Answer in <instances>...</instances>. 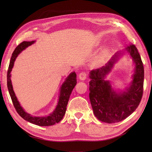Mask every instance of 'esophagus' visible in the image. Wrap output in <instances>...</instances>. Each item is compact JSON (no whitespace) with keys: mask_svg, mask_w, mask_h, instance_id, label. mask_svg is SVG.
<instances>
[{"mask_svg":"<svg viewBox=\"0 0 152 152\" xmlns=\"http://www.w3.org/2000/svg\"><path fill=\"white\" fill-rule=\"evenodd\" d=\"M79 79L81 80H86V79L87 78L86 73H85V72H81L80 73H79Z\"/></svg>","mask_w":152,"mask_h":152,"instance_id":"34e87169","label":"esophagus"}]
</instances>
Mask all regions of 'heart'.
<instances>
[{
	"instance_id": "b5f03b06",
	"label": "heart",
	"mask_w": 152,
	"mask_h": 152,
	"mask_svg": "<svg viewBox=\"0 0 152 152\" xmlns=\"http://www.w3.org/2000/svg\"><path fill=\"white\" fill-rule=\"evenodd\" d=\"M108 53V49H103L102 52H101L97 56H96V59H95V61L99 63L102 61L103 59L105 58L106 55H107Z\"/></svg>"
}]
</instances>
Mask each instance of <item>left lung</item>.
<instances>
[{
	"mask_svg": "<svg viewBox=\"0 0 152 152\" xmlns=\"http://www.w3.org/2000/svg\"><path fill=\"white\" fill-rule=\"evenodd\" d=\"M126 52L135 64L133 80L124 90L116 91L105 79L114 63ZM89 78V99L94 115L99 121L108 124L121 122L138 107L143 92L144 67L134 45L116 53L105 66L91 70Z\"/></svg>",
	"mask_w": 152,
	"mask_h": 152,
	"instance_id": "8db88e82",
	"label": "left lung"
}]
</instances>
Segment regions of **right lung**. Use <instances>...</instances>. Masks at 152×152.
Returning a JSON list of instances; mask_svg holds the SVG:
<instances>
[{
  "mask_svg": "<svg viewBox=\"0 0 152 152\" xmlns=\"http://www.w3.org/2000/svg\"><path fill=\"white\" fill-rule=\"evenodd\" d=\"M35 42V40L31 41V42L23 41V42L18 45L15 49V50H14L7 71V88L11 98L14 107H15L18 113L19 114L24 120L39 126H53L55 124L60 122L61 119L63 118L64 115H65L69 98H70V94L73 88H74V87L77 84V75L75 72H73L70 73L69 75L66 78L65 80L64 81L60 87V90H59V95L58 104L56 108L54 110V111L51 113L49 114L48 115L46 116L35 117L26 112L24 109L20 105L15 95V92L13 91V87L11 79V72L14 66V64H15L16 58H17L18 55H19L23 50H25L28 46H30V45L34 44Z\"/></svg>",
  "mask_w": 152,
  "mask_h": 152,
  "instance_id": "obj_1",
  "label": "right lung"
}]
</instances>
